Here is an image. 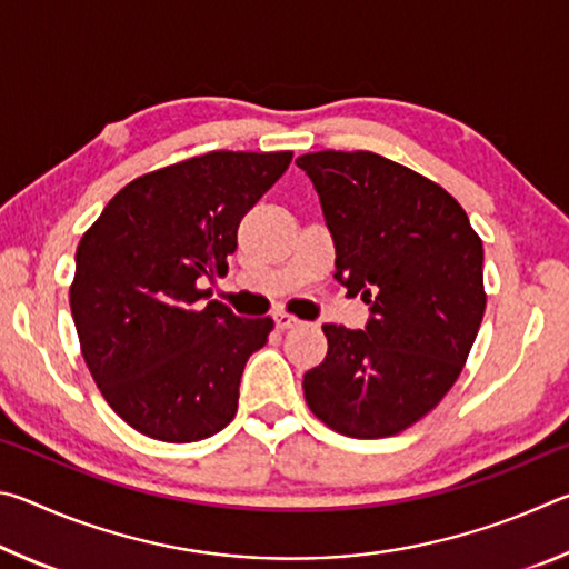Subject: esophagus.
<instances>
[{"label": "esophagus", "mask_w": 569, "mask_h": 569, "mask_svg": "<svg viewBox=\"0 0 569 569\" xmlns=\"http://www.w3.org/2000/svg\"><path fill=\"white\" fill-rule=\"evenodd\" d=\"M273 319H276V326H278V329H293V326L301 323V321L296 319V316H291V313H283V311H281V313H276Z\"/></svg>", "instance_id": "obj_1"}]
</instances>
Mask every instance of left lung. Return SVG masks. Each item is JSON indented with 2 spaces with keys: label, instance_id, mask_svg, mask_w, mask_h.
Masks as SVG:
<instances>
[{
  "label": "left lung",
  "instance_id": "8db88e82",
  "mask_svg": "<svg viewBox=\"0 0 569 569\" xmlns=\"http://www.w3.org/2000/svg\"><path fill=\"white\" fill-rule=\"evenodd\" d=\"M319 192L333 278L369 303L363 329L323 323L308 407L356 439L399 435L455 387L485 316V248L455 198L377 152L296 160Z\"/></svg>",
  "mask_w": 569,
  "mask_h": 569
}]
</instances>
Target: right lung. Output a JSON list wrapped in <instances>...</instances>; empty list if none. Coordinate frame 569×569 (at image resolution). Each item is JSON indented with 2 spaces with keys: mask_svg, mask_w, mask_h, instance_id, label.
Segmentation results:
<instances>
[{
  "mask_svg": "<svg viewBox=\"0 0 569 569\" xmlns=\"http://www.w3.org/2000/svg\"><path fill=\"white\" fill-rule=\"evenodd\" d=\"M293 152H230L148 172L114 196L74 256L70 308L84 363L112 411L140 435L186 445L238 409L240 373L273 319L203 303L238 226Z\"/></svg>",
  "mask_w": 569,
  "mask_h": 569,
  "instance_id": "1",
  "label": "right lung"
}]
</instances>
